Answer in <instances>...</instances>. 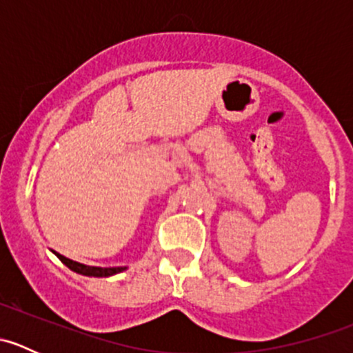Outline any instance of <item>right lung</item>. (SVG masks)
I'll use <instances>...</instances> for the list:
<instances>
[{
  "label": "right lung",
  "mask_w": 353,
  "mask_h": 353,
  "mask_svg": "<svg viewBox=\"0 0 353 353\" xmlns=\"http://www.w3.org/2000/svg\"><path fill=\"white\" fill-rule=\"evenodd\" d=\"M56 256H58L59 259H61L63 263L68 266L70 270H73V272L80 273V275H87V276H110V275H116V273L123 272V266H117V268H97V266H87V265H81V263H77V261H71V259L65 258V256H61L59 252H56Z\"/></svg>",
  "instance_id": "add662e5"
}]
</instances>
